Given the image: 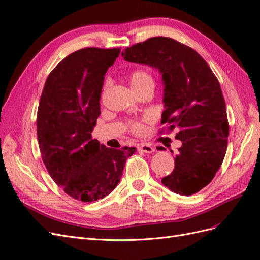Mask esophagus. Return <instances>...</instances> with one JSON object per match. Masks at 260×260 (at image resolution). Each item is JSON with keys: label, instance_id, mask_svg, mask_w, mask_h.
I'll return each mask as SVG.
<instances>
[{"label": "esophagus", "instance_id": "1", "mask_svg": "<svg viewBox=\"0 0 260 260\" xmlns=\"http://www.w3.org/2000/svg\"><path fill=\"white\" fill-rule=\"evenodd\" d=\"M138 150L141 152L145 153H152L154 152V148L152 146H150L149 144H141L138 146Z\"/></svg>", "mask_w": 260, "mask_h": 260}]
</instances>
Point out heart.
I'll use <instances>...</instances> for the list:
<instances>
[{
	"mask_svg": "<svg viewBox=\"0 0 260 260\" xmlns=\"http://www.w3.org/2000/svg\"><path fill=\"white\" fill-rule=\"evenodd\" d=\"M109 83L110 81L107 80L105 83V87H107L109 85ZM129 83H131V86L134 90H137L139 88H141L142 86H145L148 83H153L152 77L150 75L147 71L145 70H135L133 71L131 77H129ZM150 118H144L141 121H131L128 123V126L132 133L136 134V135H141L142 133L145 132L146 127H145V123L149 122Z\"/></svg>",
	"mask_w": 260,
	"mask_h": 260,
	"instance_id": "b5f03b06",
	"label": "heart"
}]
</instances>
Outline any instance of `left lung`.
<instances>
[{
    "label": "left lung",
    "instance_id": "obj_1",
    "mask_svg": "<svg viewBox=\"0 0 260 260\" xmlns=\"http://www.w3.org/2000/svg\"><path fill=\"white\" fill-rule=\"evenodd\" d=\"M122 56L162 74L161 123L169 131L177 128L182 144L174 171L162 183L180 196L197 193L213 180L227 151L229 124L218 80L194 49L171 38H150L125 48Z\"/></svg>",
    "mask_w": 260,
    "mask_h": 260
}]
</instances>
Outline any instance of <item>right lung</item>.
Masks as SVG:
<instances>
[{"label":"right lung","mask_w":260,"mask_h":260,"mask_svg":"<svg viewBox=\"0 0 260 260\" xmlns=\"http://www.w3.org/2000/svg\"><path fill=\"white\" fill-rule=\"evenodd\" d=\"M120 48L86 47L67 56L46 79L37 115L39 147L53 180L67 194L93 202L118 186L136 148H107L91 133L100 114L105 74Z\"/></svg>","instance_id":"1"}]
</instances>
